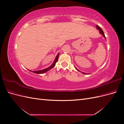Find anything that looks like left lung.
<instances>
[{
  "label": "left lung",
  "instance_id": "1",
  "mask_svg": "<svg viewBox=\"0 0 124 124\" xmlns=\"http://www.w3.org/2000/svg\"><path fill=\"white\" fill-rule=\"evenodd\" d=\"M96 27H97V29H98V30H99V33H101V35H102L103 36V37H104V38H106V37H105V35H104V32H103V31H102V29H101L100 27H99V26H98V25H97L96 26ZM76 69L78 71H80V72H81V71H79V70H78L77 68H76ZM82 73H83V74H87V73H84V72H82Z\"/></svg>",
  "mask_w": 124,
  "mask_h": 124
}]
</instances>
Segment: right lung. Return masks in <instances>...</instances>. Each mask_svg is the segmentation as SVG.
Segmentation results:
<instances>
[{
	"label": "right lung",
	"instance_id": "right-lung-1",
	"mask_svg": "<svg viewBox=\"0 0 124 124\" xmlns=\"http://www.w3.org/2000/svg\"><path fill=\"white\" fill-rule=\"evenodd\" d=\"M59 53H58V54H57V55L56 56V58H55V60H54V61L53 63H52V65H51L49 67H48V68H46V69H44L41 70H38V71H32V72H33V73H37V74H42V73H45V72H47V71H48L49 70L51 69L52 68H53V67H55V65H56V62H57V61H58V57H59ZM29 71H31V70H29Z\"/></svg>",
	"mask_w": 124,
	"mask_h": 124
}]
</instances>
